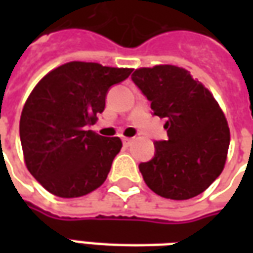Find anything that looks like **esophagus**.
<instances>
[{
	"label": "esophagus",
	"mask_w": 253,
	"mask_h": 253,
	"mask_svg": "<svg viewBox=\"0 0 253 253\" xmlns=\"http://www.w3.org/2000/svg\"><path fill=\"white\" fill-rule=\"evenodd\" d=\"M132 143V138H123V145L125 146H130Z\"/></svg>",
	"instance_id": "obj_1"
}]
</instances>
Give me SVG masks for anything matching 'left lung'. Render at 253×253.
I'll return each mask as SVG.
<instances>
[{"instance_id":"1","label":"left lung","mask_w":253,"mask_h":253,"mask_svg":"<svg viewBox=\"0 0 253 253\" xmlns=\"http://www.w3.org/2000/svg\"><path fill=\"white\" fill-rule=\"evenodd\" d=\"M132 83L150 101L153 115L167 118V141L154 142V157L139 164L145 183L157 195L184 201L199 195L221 175L230 132L212 94L172 65L142 67Z\"/></svg>"}]
</instances>
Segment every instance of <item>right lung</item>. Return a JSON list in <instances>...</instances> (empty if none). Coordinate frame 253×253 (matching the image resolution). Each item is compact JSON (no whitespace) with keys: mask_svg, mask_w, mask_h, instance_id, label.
Segmentation results:
<instances>
[{"mask_svg":"<svg viewBox=\"0 0 253 253\" xmlns=\"http://www.w3.org/2000/svg\"><path fill=\"white\" fill-rule=\"evenodd\" d=\"M131 72L69 62L34 88L20 118V141L27 168L48 192L77 198L104 183L122 141L86 128L104 111L111 86Z\"/></svg>","mask_w":253,"mask_h":253,"instance_id":"add662e5","label":"right lung"}]
</instances>
